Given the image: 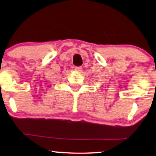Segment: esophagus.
Returning a JSON list of instances; mask_svg holds the SVG:
<instances>
[{"instance_id": "34e87169", "label": "esophagus", "mask_w": 156, "mask_h": 156, "mask_svg": "<svg viewBox=\"0 0 156 156\" xmlns=\"http://www.w3.org/2000/svg\"><path fill=\"white\" fill-rule=\"evenodd\" d=\"M75 69H76L78 73H81L82 71H83V68H82V67H76L75 68Z\"/></svg>"}]
</instances>
